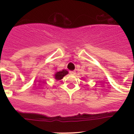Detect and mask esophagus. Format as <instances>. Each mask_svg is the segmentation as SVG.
I'll use <instances>...</instances> for the list:
<instances>
[{
	"label": "esophagus",
	"instance_id": "1",
	"mask_svg": "<svg viewBox=\"0 0 134 134\" xmlns=\"http://www.w3.org/2000/svg\"><path fill=\"white\" fill-rule=\"evenodd\" d=\"M70 75H72V76H74V75H76V72H75V71H70Z\"/></svg>",
	"mask_w": 134,
	"mask_h": 134
}]
</instances>
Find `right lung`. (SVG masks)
<instances>
[{"instance_id":"1","label":"right lung","mask_w":134,"mask_h":134,"mask_svg":"<svg viewBox=\"0 0 134 134\" xmlns=\"http://www.w3.org/2000/svg\"><path fill=\"white\" fill-rule=\"evenodd\" d=\"M68 74L69 72L66 70L65 69H64L62 70H60V71L55 72L54 74V77L57 81H60V80L63 79V77L67 74Z\"/></svg>"}]
</instances>
